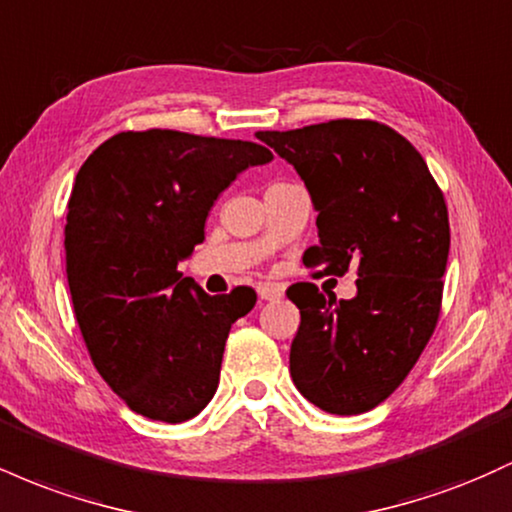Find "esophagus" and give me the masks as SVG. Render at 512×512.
<instances>
[{"label":"esophagus","instance_id":"34e87169","mask_svg":"<svg viewBox=\"0 0 512 512\" xmlns=\"http://www.w3.org/2000/svg\"><path fill=\"white\" fill-rule=\"evenodd\" d=\"M257 293H260L262 301H279V298H284V286H281V284H260V286H257Z\"/></svg>","mask_w":512,"mask_h":512}]
</instances>
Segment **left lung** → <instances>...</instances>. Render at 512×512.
I'll list each match as a JSON object with an SVG mask.
<instances>
[{
  "label": "left lung",
  "mask_w": 512,
  "mask_h": 512,
  "mask_svg": "<svg viewBox=\"0 0 512 512\" xmlns=\"http://www.w3.org/2000/svg\"><path fill=\"white\" fill-rule=\"evenodd\" d=\"M257 139L296 168L317 209L320 243L305 250V267L358 276L351 301L310 281L286 291L301 310L291 378L322 411L363 414L402 385L438 325L445 197L424 156L383 122L330 120Z\"/></svg>",
  "instance_id": "8db88e82"
}]
</instances>
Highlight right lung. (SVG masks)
Masks as SVG:
<instances>
[{
    "label": "right lung",
    "mask_w": 512,
    "mask_h": 512,
    "mask_svg": "<svg viewBox=\"0 0 512 512\" xmlns=\"http://www.w3.org/2000/svg\"><path fill=\"white\" fill-rule=\"evenodd\" d=\"M272 151L175 129L120 132L76 173L64 250L93 366L129 409L182 424L219 387L223 346L257 296H209L178 262L204 240L216 197Z\"/></svg>",
    "instance_id": "1"
}]
</instances>
